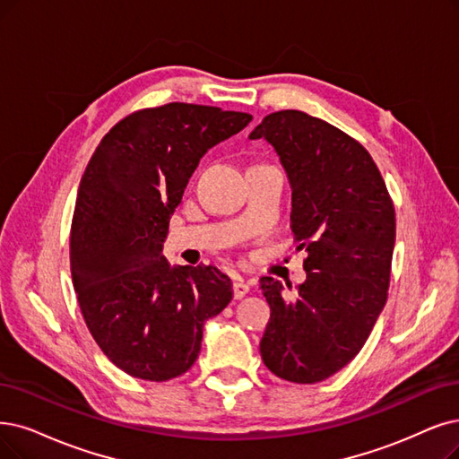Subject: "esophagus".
Returning <instances> with one entry per match:
<instances>
[{
    "mask_svg": "<svg viewBox=\"0 0 459 459\" xmlns=\"http://www.w3.org/2000/svg\"><path fill=\"white\" fill-rule=\"evenodd\" d=\"M248 290H250V286L245 281H235L233 282V296H235V299H243L247 293H248Z\"/></svg>",
    "mask_w": 459,
    "mask_h": 459,
    "instance_id": "1",
    "label": "esophagus"
}]
</instances>
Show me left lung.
<instances>
[{
    "instance_id": "obj_1",
    "label": "left lung",
    "mask_w": 459,
    "mask_h": 459,
    "mask_svg": "<svg viewBox=\"0 0 459 459\" xmlns=\"http://www.w3.org/2000/svg\"><path fill=\"white\" fill-rule=\"evenodd\" d=\"M277 151L291 185V231L307 250L298 299L262 277L271 318L262 359L296 384L329 378L351 363L388 299L395 211L371 154L339 127L279 111L254 127Z\"/></svg>"
}]
</instances>
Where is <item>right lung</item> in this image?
<instances>
[{
  "instance_id": "add662e5",
  "label": "right lung",
  "mask_w": 459,
  "mask_h": 459,
  "mask_svg": "<svg viewBox=\"0 0 459 459\" xmlns=\"http://www.w3.org/2000/svg\"><path fill=\"white\" fill-rule=\"evenodd\" d=\"M250 120L178 101L141 108L115 124L88 161L71 222V277L91 337L127 375H185L205 320L233 298L228 274L171 267L161 247L201 156Z\"/></svg>"
}]
</instances>
